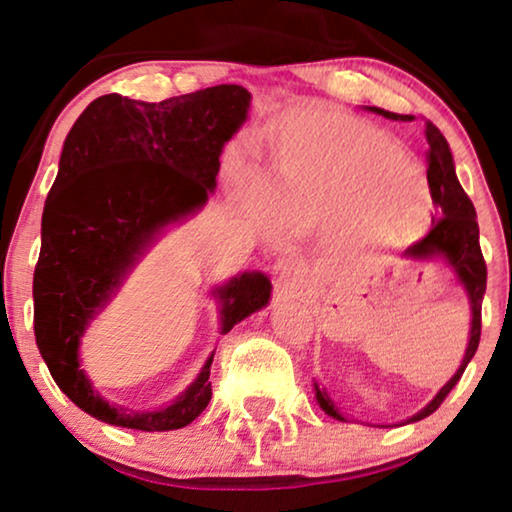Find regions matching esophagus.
Segmentation results:
<instances>
[{"label":"esophagus","instance_id":"esophagus-1","mask_svg":"<svg viewBox=\"0 0 512 512\" xmlns=\"http://www.w3.org/2000/svg\"><path fill=\"white\" fill-rule=\"evenodd\" d=\"M274 288L281 297H302L306 292L304 264L297 260H278L274 267Z\"/></svg>","mask_w":512,"mask_h":512}]
</instances>
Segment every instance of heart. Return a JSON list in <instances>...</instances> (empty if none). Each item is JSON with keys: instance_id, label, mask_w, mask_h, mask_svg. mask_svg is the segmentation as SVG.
<instances>
[{"instance_id": "heart-1", "label": "heart", "mask_w": 512, "mask_h": 512, "mask_svg": "<svg viewBox=\"0 0 512 512\" xmlns=\"http://www.w3.org/2000/svg\"><path fill=\"white\" fill-rule=\"evenodd\" d=\"M238 189L264 238H278L283 227L325 231L335 250H388L417 241L433 208L431 182L403 145L337 112L288 121L271 154V187L243 173Z\"/></svg>"}]
</instances>
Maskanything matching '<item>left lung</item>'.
Masks as SVG:
<instances>
[{"instance_id": "obj_1", "label": "left lung", "mask_w": 512, "mask_h": 512, "mask_svg": "<svg viewBox=\"0 0 512 512\" xmlns=\"http://www.w3.org/2000/svg\"><path fill=\"white\" fill-rule=\"evenodd\" d=\"M370 112L386 117L391 121H417L414 114H395L381 107H365ZM424 138L428 145V182H431V194L433 203L438 206V220H433V229L421 238L419 243L410 245L403 252L405 260L412 262H445L456 281L461 283V288L466 290L468 304H470V332H468V346L463 353V360L459 370L452 374V379L433 395V400L426 407H421L417 414H412L410 419H405L403 424H414V421L426 419L428 414H433L442 405V400L447 398L449 391L459 384L463 370H466L470 360H473L475 351L480 344V330H482V297L487 290V264L480 250V227L475 220V208L473 201L468 199V194L463 192L459 185V177L454 170V156L449 149L445 135L440 133L438 126H433L431 121H426L424 126ZM313 391H316V403L320 405L327 417L337 421H349L342 414V410L335 405V400L327 395L325 388H320L313 381Z\"/></svg>"}]
</instances>
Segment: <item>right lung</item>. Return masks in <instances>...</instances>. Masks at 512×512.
Segmentation results:
<instances>
[{
    "instance_id": "right-lung-1",
    "label": "right lung",
    "mask_w": 512,
    "mask_h": 512,
    "mask_svg": "<svg viewBox=\"0 0 512 512\" xmlns=\"http://www.w3.org/2000/svg\"><path fill=\"white\" fill-rule=\"evenodd\" d=\"M252 95L220 84L163 102L109 93L95 98L67 133L42 215L34 269V337L53 381L79 410L135 431H175L210 403V353L185 391L159 410H128L95 391L81 337L170 224L199 213L215 192L220 156L245 124ZM220 332L264 309L271 281L243 271L208 292Z\"/></svg>"
}]
</instances>
